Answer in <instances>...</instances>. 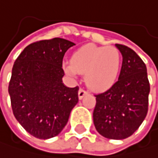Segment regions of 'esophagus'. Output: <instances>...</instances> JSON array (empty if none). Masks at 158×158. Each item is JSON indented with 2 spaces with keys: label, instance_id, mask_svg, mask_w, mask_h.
I'll return each mask as SVG.
<instances>
[{
  "label": "esophagus",
  "instance_id": "1",
  "mask_svg": "<svg viewBox=\"0 0 158 158\" xmlns=\"http://www.w3.org/2000/svg\"><path fill=\"white\" fill-rule=\"evenodd\" d=\"M86 95H87V92L85 90H83L81 88L78 90V98H80V99H82L84 98V96H86Z\"/></svg>",
  "mask_w": 158,
  "mask_h": 158
}]
</instances>
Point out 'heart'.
I'll list each match as a JSON object with an SVG mask.
<instances>
[{"mask_svg": "<svg viewBox=\"0 0 158 158\" xmlns=\"http://www.w3.org/2000/svg\"><path fill=\"white\" fill-rule=\"evenodd\" d=\"M121 64L122 57L117 47L86 44L73 54L71 61L63 62V70L72 77L85 75L90 89L104 91L118 81Z\"/></svg>", "mask_w": 158, "mask_h": 158, "instance_id": "1", "label": "heart"}]
</instances>
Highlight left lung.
I'll return each mask as SVG.
<instances>
[{"label":"left lung","instance_id":"1","mask_svg":"<svg viewBox=\"0 0 158 158\" xmlns=\"http://www.w3.org/2000/svg\"><path fill=\"white\" fill-rule=\"evenodd\" d=\"M116 46L122 55L118 81L95 96L93 119L102 136L124 139L138 129L147 116L150 83L146 65L137 54L125 45Z\"/></svg>","mask_w":158,"mask_h":158}]
</instances>
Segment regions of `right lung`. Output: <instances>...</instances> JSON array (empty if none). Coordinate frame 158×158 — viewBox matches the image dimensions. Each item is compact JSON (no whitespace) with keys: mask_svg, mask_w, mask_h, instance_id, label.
Returning a JSON list of instances; mask_svg holds the SVG:
<instances>
[{"mask_svg":"<svg viewBox=\"0 0 158 158\" xmlns=\"http://www.w3.org/2000/svg\"><path fill=\"white\" fill-rule=\"evenodd\" d=\"M74 42L55 38L26 46L14 62L8 93L16 119L40 139L58 135L78 101V87L62 82V59Z\"/></svg>","mask_w":158,"mask_h":158,"instance_id":"1","label":"right lung"}]
</instances>
